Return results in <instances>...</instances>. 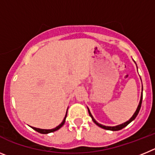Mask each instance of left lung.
Instances as JSON below:
<instances>
[{
  "mask_svg": "<svg viewBox=\"0 0 155 155\" xmlns=\"http://www.w3.org/2000/svg\"><path fill=\"white\" fill-rule=\"evenodd\" d=\"M142 98H143V94H141V97H140V102H139V105H138L137 106V109L136 112L134 113V114L133 115V116L131 117L130 120H128V121H127L126 123H124V124H120V125H118V126H116V127H107V126H103L102 125V124H98V122L96 121V120H94V118H93L92 115H91V112H90V110L88 109V108H87V110H88V113H89L90 116L91 117V119H92L93 122H94V124H96L97 126H98L99 127H101V128L102 129H105V130H113V131H116V130H122L123 128H124L125 127H127V125H128L130 123H131V122L133 121V120H134V119L136 118L137 116L138 113H139L140 109V107H141V103H142Z\"/></svg>",
  "mask_w": 155,
  "mask_h": 155,
  "instance_id": "obj_1",
  "label": "left lung"
}]
</instances>
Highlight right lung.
Instances as JSON below:
<instances>
[{
  "label": "right lung",
  "instance_id": "add662e5",
  "mask_svg": "<svg viewBox=\"0 0 155 155\" xmlns=\"http://www.w3.org/2000/svg\"><path fill=\"white\" fill-rule=\"evenodd\" d=\"M67 114H68V111H67V113H66L65 117H64V120L62 121V123H61V124H60L59 126H57V127H55V128H53V129H51V130H44V129H39V128H35V127H31L33 129V130H35V131H37V132L40 133V134H49V133H53V132H54V131L59 130L60 128H61V127L64 126V123H65L66 117H67Z\"/></svg>",
  "mask_w": 155,
  "mask_h": 155
}]
</instances>
